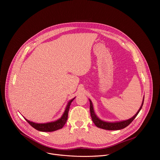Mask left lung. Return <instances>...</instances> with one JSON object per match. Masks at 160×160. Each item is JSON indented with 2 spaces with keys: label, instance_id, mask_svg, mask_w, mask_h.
<instances>
[{
  "label": "left lung",
  "instance_id": "obj_1",
  "mask_svg": "<svg viewBox=\"0 0 160 160\" xmlns=\"http://www.w3.org/2000/svg\"><path fill=\"white\" fill-rule=\"evenodd\" d=\"M143 101H144V98H143V101L142 103V105L138 109V112L136 113L134 116H132L131 118L127 119V120H124V121H116V122H107L103 121L100 119L97 115L95 114L94 110H93V104L92 103V101L89 99L90 102V112H91V115L92 120L95 124V125L99 128L105 129V130H110V131H116V130H120L125 128L127 127L128 125H129L132 121L136 118L137 116V114L140 112V110L142 109V107L143 104Z\"/></svg>",
  "mask_w": 160,
  "mask_h": 160
}]
</instances>
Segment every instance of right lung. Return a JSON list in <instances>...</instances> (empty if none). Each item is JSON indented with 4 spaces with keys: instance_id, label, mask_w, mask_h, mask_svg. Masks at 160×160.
Returning <instances> with one entry per match:
<instances>
[{
    "instance_id": "right-lung-1",
    "label": "right lung",
    "mask_w": 160,
    "mask_h": 160,
    "mask_svg": "<svg viewBox=\"0 0 160 160\" xmlns=\"http://www.w3.org/2000/svg\"><path fill=\"white\" fill-rule=\"evenodd\" d=\"M74 98H75V97L69 101L63 114H62V116H61L60 118L58 119L56 121L49 122H46V123H36V122L29 121L28 119H26L24 117V118L32 128H34V129H36L38 131H41V132H52V131H55L57 130L60 129L64 126V125L67 122V121L68 119V114L69 107H70L71 102L73 101V100Z\"/></svg>"
}]
</instances>
